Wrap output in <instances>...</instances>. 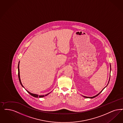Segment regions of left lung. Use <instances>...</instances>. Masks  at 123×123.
<instances>
[{"mask_svg": "<svg viewBox=\"0 0 123 123\" xmlns=\"http://www.w3.org/2000/svg\"><path fill=\"white\" fill-rule=\"evenodd\" d=\"M110 72H111V64H110ZM110 77H109V80H108V84H107V86H108V84L109 83V80H110ZM104 87V88H103V90H102V91H101V92H99V93L98 94H97V95H96V96H93V97H86V96H83V97H84V98H95V97H97V96H98V95H99V94H100L101 93V92H102V91H103V89H104L105 88V87Z\"/></svg>", "mask_w": 123, "mask_h": 123, "instance_id": "obj_1", "label": "left lung"}]
</instances>
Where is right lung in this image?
I'll return each mask as SVG.
<instances>
[{"label":"right lung","mask_w":123,"mask_h":123,"mask_svg":"<svg viewBox=\"0 0 123 123\" xmlns=\"http://www.w3.org/2000/svg\"><path fill=\"white\" fill-rule=\"evenodd\" d=\"M19 64H20V61L19 62V64H18V77H19V81H20V85H21V86L23 87H24V88H25V87L23 86L22 85V84L21 83V80H20V69H19ZM25 90L27 91V92L28 93H29L32 96H33V97H34L35 98H43V97H44L45 96H47L48 95H49L50 93H49L47 94H46V95H37V94H33L32 93H31V92H29L28 91H27V90H26L25 89Z\"/></svg>","instance_id":"add662e5"}]
</instances>
